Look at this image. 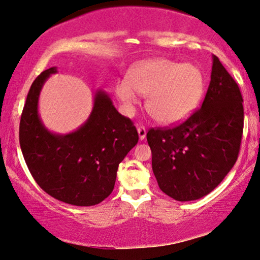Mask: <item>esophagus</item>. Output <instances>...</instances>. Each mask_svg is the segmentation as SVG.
Masks as SVG:
<instances>
[{"mask_svg": "<svg viewBox=\"0 0 260 260\" xmlns=\"http://www.w3.org/2000/svg\"><path fill=\"white\" fill-rule=\"evenodd\" d=\"M138 133H139V138L140 140H145L146 139V134H147V131L143 126H140L138 127Z\"/></svg>", "mask_w": 260, "mask_h": 260, "instance_id": "obj_1", "label": "esophagus"}]
</instances>
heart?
Segmentation results:
<instances>
[{"label": "heart", "instance_id": "obj_1", "mask_svg": "<svg viewBox=\"0 0 260 260\" xmlns=\"http://www.w3.org/2000/svg\"><path fill=\"white\" fill-rule=\"evenodd\" d=\"M128 81L119 80L115 96L128 115L148 94L147 110L164 125H177L194 113L203 100L205 78L194 64H180L168 59L141 62L128 72Z\"/></svg>", "mask_w": 260, "mask_h": 260}]
</instances>
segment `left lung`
<instances>
[{
  "instance_id": "8db88e82",
  "label": "left lung",
  "mask_w": 260,
  "mask_h": 260,
  "mask_svg": "<svg viewBox=\"0 0 260 260\" xmlns=\"http://www.w3.org/2000/svg\"><path fill=\"white\" fill-rule=\"evenodd\" d=\"M243 125L240 88L213 55L211 82L201 108L175 127L148 131L152 171L159 188L178 201L207 196L236 163Z\"/></svg>"
}]
</instances>
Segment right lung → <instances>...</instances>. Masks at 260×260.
I'll return each mask as SVG.
<instances>
[{"instance_id": "add662e5", "label": "right lung", "mask_w": 260, "mask_h": 260, "mask_svg": "<svg viewBox=\"0 0 260 260\" xmlns=\"http://www.w3.org/2000/svg\"><path fill=\"white\" fill-rule=\"evenodd\" d=\"M52 67L32 83L19 122V145L37 184L55 199L74 206H93L113 191L118 167L139 141L129 118L121 115L108 93L97 91L88 120L73 133L45 128L38 114L40 90Z\"/></svg>"}]
</instances>
